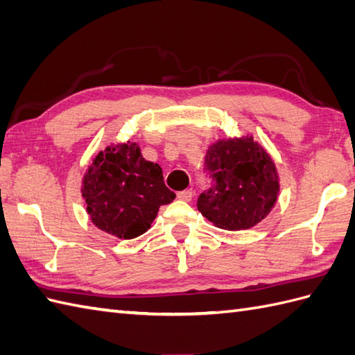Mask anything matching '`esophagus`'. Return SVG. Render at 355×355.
Listing matches in <instances>:
<instances>
[{
	"label": "esophagus",
	"mask_w": 355,
	"mask_h": 355,
	"mask_svg": "<svg viewBox=\"0 0 355 355\" xmlns=\"http://www.w3.org/2000/svg\"><path fill=\"white\" fill-rule=\"evenodd\" d=\"M178 198L184 202H191L193 200V189H185V191L178 193Z\"/></svg>",
	"instance_id": "obj_1"
}]
</instances>
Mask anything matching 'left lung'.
<instances>
[{"mask_svg": "<svg viewBox=\"0 0 355 355\" xmlns=\"http://www.w3.org/2000/svg\"><path fill=\"white\" fill-rule=\"evenodd\" d=\"M211 187L198 196L203 217L224 230H244L262 221L279 196L275 164L252 137L224 140L206 152Z\"/></svg>", "mask_w": 355, "mask_h": 355, "instance_id": "8db88e82", "label": "left lung"}]
</instances>
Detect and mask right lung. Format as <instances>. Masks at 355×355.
Listing matches in <instances>:
<instances>
[{"mask_svg": "<svg viewBox=\"0 0 355 355\" xmlns=\"http://www.w3.org/2000/svg\"><path fill=\"white\" fill-rule=\"evenodd\" d=\"M83 197L90 220L101 230L132 239L148 232L159 206L176 194L164 184L162 168L141 157L135 143L111 144L85 173Z\"/></svg>", "mask_w": 355, "mask_h": 355, "instance_id": "obj_1", "label": "right lung"}]
</instances>
